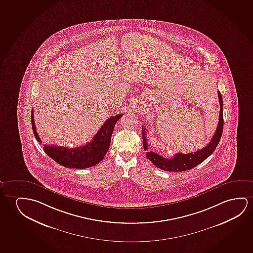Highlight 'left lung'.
Here are the masks:
<instances>
[{
	"label": "left lung",
	"mask_w": 253,
	"mask_h": 253,
	"mask_svg": "<svg viewBox=\"0 0 253 253\" xmlns=\"http://www.w3.org/2000/svg\"><path fill=\"white\" fill-rule=\"evenodd\" d=\"M217 95L219 99L220 104L219 121H218L215 134L211 140V142L202 150H197L196 152H191L188 154L176 153L171 158H164L153 151H148L146 153V158L156 167L164 169L165 171H175V172L185 171L188 169L194 168L197 165H200L202 162L205 161L206 158L212 154L214 150H216V145L218 144L221 139L223 128V98L219 91H217ZM142 128H143V149L146 150L148 149V143H147L146 136H145L146 135L145 128L144 127Z\"/></svg>",
	"instance_id": "8db88e82"
}]
</instances>
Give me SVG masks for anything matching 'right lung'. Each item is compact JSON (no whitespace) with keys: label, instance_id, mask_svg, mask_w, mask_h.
<instances>
[{"label":"right lung","instance_id":"add662e5","mask_svg":"<svg viewBox=\"0 0 253 253\" xmlns=\"http://www.w3.org/2000/svg\"><path fill=\"white\" fill-rule=\"evenodd\" d=\"M33 110L31 112V124L34 135L40 142V136L37 134L34 121ZM123 117V114L108 118L98 132L93 137L91 142L85 145L70 149L57 145H44L43 150L49 158L57 164L66 168L86 169L96 165L103 160L110 148V140L114 127L117 122Z\"/></svg>","mask_w":253,"mask_h":253}]
</instances>
